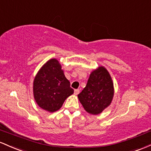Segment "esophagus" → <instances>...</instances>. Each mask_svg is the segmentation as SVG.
<instances>
[{
	"mask_svg": "<svg viewBox=\"0 0 151 151\" xmlns=\"http://www.w3.org/2000/svg\"><path fill=\"white\" fill-rule=\"evenodd\" d=\"M80 93V90L79 89H76L75 91H74V93H75V95H78Z\"/></svg>",
	"mask_w": 151,
	"mask_h": 151,
	"instance_id": "34e87169",
	"label": "esophagus"
}]
</instances>
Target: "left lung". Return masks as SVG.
I'll list each match as a JSON object with an SVG mask.
<instances>
[{
  "mask_svg": "<svg viewBox=\"0 0 151 151\" xmlns=\"http://www.w3.org/2000/svg\"><path fill=\"white\" fill-rule=\"evenodd\" d=\"M113 94L111 76L104 67L101 66L91 73L87 85L78 97L88 113L97 115L111 104Z\"/></svg>",
  "mask_w": 151,
  "mask_h": 151,
  "instance_id": "8db88e82",
  "label": "left lung"
}]
</instances>
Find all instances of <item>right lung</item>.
Listing matches in <instances>:
<instances>
[{"label":"right lung","instance_id":"1","mask_svg":"<svg viewBox=\"0 0 151 151\" xmlns=\"http://www.w3.org/2000/svg\"><path fill=\"white\" fill-rule=\"evenodd\" d=\"M73 92L56 59L48 60L38 71L33 82L37 104L49 112L60 109L65 100Z\"/></svg>","mask_w":151,"mask_h":151}]
</instances>
